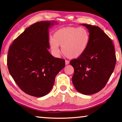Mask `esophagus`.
I'll list each match as a JSON object with an SVG mask.
<instances>
[{
    "mask_svg": "<svg viewBox=\"0 0 122 122\" xmlns=\"http://www.w3.org/2000/svg\"><path fill=\"white\" fill-rule=\"evenodd\" d=\"M65 62H66V65H67V64H68L69 63V61H68V60H66L65 61Z\"/></svg>",
    "mask_w": 122,
    "mask_h": 122,
    "instance_id": "1",
    "label": "esophagus"
}]
</instances>
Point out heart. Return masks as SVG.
<instances>
[{
    "mask_svg": "<svg viewBox=\"0 0 122 122\" xmlns=\"http://www.w3.org/2000/svg\"><path fill=\"white\" fill-rule=\"evenodd\" d=\"M90 35L84 27H66L57 30L53 39L50 40V46L55 56L62 52L69 59H77L85 53L89 44Z\"/></svg>",
    "mask_w": 122,
    "mask_h": 122,
    "instance_id": "heart-1",
    "label": "heart"
}]
</instances>
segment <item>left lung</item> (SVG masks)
Returning a JSON list of instances; mask_svg holds the SVG:
<instances>
[{
  "instance_id": "8db88e82",
  "label": "left lung",
  "mask_w": 122,
  "mask_h": 122,
  "mask_svg": "<svg viewBox=\"0 0 122 122\" xmlns=\"http://www.w3.org/2000/svg\"><path fill=\"white\" fill-rule=\"evenodd\" d=\"M89 30L90 41L81 56L71 60L72 81L76 89L84 95L99 92L105 86L115 68L116 58L111 39L98 26L82 24Z\"/></svg>"
}]
</instances>
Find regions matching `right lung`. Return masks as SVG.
Returning a JSON list of instances; mask_svg holds the SVG:
<instances>
[{
	"instance_id": "add662e5",
	"label": "right lung",
	"mask_w": 122,
	"mask_h": 122,
	"mask_svg": "<svg viewBox=\"0 0 122 122\" xmlns=\"http://www.w3.org/2000/svg\"><path fill=\"white\" fill-rule=\"evenodd\" d=\"M54 21L36 22L25 29L9 47V72L16 84L30 96L43 97L54 85L55 78L65 66V60L50 54L49 28Z\"/></svg>"
}]
</instances>
